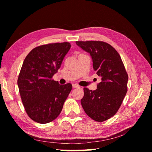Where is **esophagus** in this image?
I'll return each instance as SVG.
<instances>
[{"label":"esophagus","mask_w":152,"mask_h":152,"mask_svg":"<svg viewBox=\"0 0 152 152\" xmlns=\"http://www.w3.org/2000/svg\"><path fill=\"white\" fill-rule=\"evenodd\" d=\"M72 88H80V86L76 84V83H73V84H72Z\"/></svg>","instance_id":"34e87169"}]
</instances>
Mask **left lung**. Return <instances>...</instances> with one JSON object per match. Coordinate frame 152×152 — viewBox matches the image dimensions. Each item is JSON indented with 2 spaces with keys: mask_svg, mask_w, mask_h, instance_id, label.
I'll return each mask as SVG.
<instances>
[{
  "mask_svg": "<svg viewBox=\"0 0 152 152\" xmlns=\"http://www.w3.org/2000/svg\"><path fill=\"white\" fill-rule=\"evenodd\" d=\"M76 44L90 54L93 67L101 82L94 91L84 88L81 104L93 120H107L118 112L127 91L128 75L118 51L101 41H78Z\"/></svg>",
  "mask_w": 152,
  "mask_h": 152,
  "instance_id": "1",
  "label": "left lung"
}]
</instances>
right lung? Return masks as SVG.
Listing matches in <instances>:
<instances>
[{"label":"right lung","instance_id":"obj_1","mask_svg":"<svg viewBox=\"0 0 152 152\" xmlns=\"http://www.w3.org/2000/svg\"><path fill=\"white\" fill-rule=\"evenodd\" d=\"M70 47L69 42L43 45L34 48L25 57L18 86L25 111L34 121L51 122L62 110L72 86L60 85L51 78Z\"/></svg>","mask_w":152,"mask_h":152}]
</instances>
